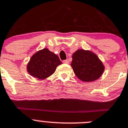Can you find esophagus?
Listing matches in <instances>:
<instances>
[{
	"instance_id": "34e87169",
	"label": "esophagus",
	"mask_w": 128,
	"mask_h": 128,
	"mask_svg": "<svg viewBox=\"0 0 128 128\" xmlns=\"http://www.w3.org/2000/svg\"><path fill=\"white\" fill-rule=\"evenodd\" d=\"M63 63H66V64H68V63H69V61L68 60H64V61H63Z\"/></svg>"
}]
</instances>
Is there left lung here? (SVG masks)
Listing matches in <instances>:
<instances>
[{
    "mask_svg": "<svg viewBox=\"0 0 128 128\" xmlns=\"http://www.w3.org/2000/svg\"><path fill=\"white\" fill-rule=\"evenodd\" d=\"M72 67L75 75L84 82L98 79L104 70V66L97 56L90 51L78 50L73 54Z\"/></svg>",
    "mask_w": 128,
    "mask_h": 128,
    "instance_id": "obj_1",
    "label": "left lung"
}]
</instances>
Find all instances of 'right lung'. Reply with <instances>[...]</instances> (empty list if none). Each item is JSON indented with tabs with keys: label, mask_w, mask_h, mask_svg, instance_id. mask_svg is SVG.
<instances>
[{
	"label": "right lung",
	"mask_w": 128,
	"mask_h": 128,
	"mask_svg": "<svg viewBox=\"0 0 128 128\" xmlns=\"http://www.w3.org/2000/svg\"><path fill=\"white\" fill-rule=\"evenodd\" d=\"M62 63L56 54L44 48L32 55L27 69L32 76L44 79L52 75L55 72L57 66Z\"/></svg>",
	"instance_id": "add662e5"
}]
</instances>
